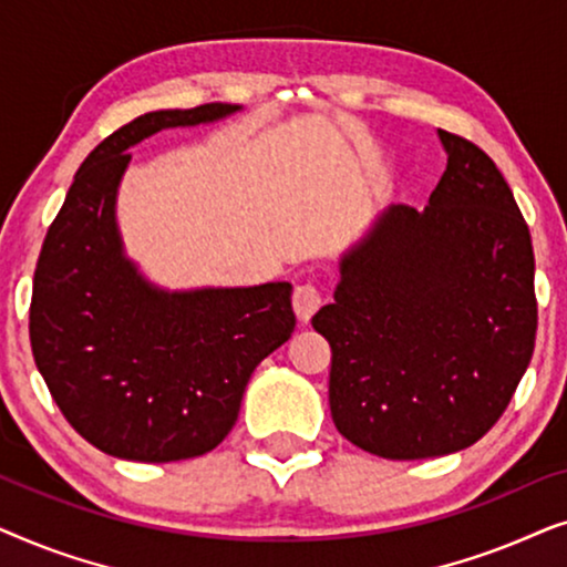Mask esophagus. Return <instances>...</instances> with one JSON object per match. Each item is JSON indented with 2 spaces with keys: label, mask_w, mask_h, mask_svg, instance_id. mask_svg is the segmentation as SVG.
I'll return each instance as SVG.
<instances>
[{
  "label": "esophagus",
  "mask_w": 567,
  "mask_h": 567,
  "mask_svg": "<svg viewBox=\"0 0 567 567\" xmlns=\"http://www.w3.org/2000/svg\"><path fill=\"white\" fill-rule=\"evenodd\" d=\"M320 305H322V293L315 284H299L297 289H293V312H297L301 322L312 320V315L320 309Z\"/></svg>",
  "instance_id": "obj_1"
}]
</instances>
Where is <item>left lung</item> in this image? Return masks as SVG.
<instances>
[{
    "mask_svg": "<svg viewBox=\"0 0 567 567\" xmlns=\"http://www.w3.org/2000/svg\"><path fill=\"white\" fill-rule=\"evenodd\" d=\"M429 206L394 204L340 258L312 317L332 348L336 429L384 460L462 452L508 408L534 353L532 235L487 154L439 128Z\"/></svg>",
    "mask_w": 567,
    "mask_h": 567,
    "instance_id": "left-lung-1",
    "label": "left lung"
}]
</instances>
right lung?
Wrapping results in <instances>:
<instances>
[{
    "instance_id": "right-lung-1",
    "label": "right lung",
    "mask_w": 567,
    "mask_h": 567,
    "mask_svg": "<svg viewBox=\"0 0 567 567\" xmlns=\"http://www.w3.org/2000/svg\"><path fill=\"white\" fill-rule=\"evenodd\" d=\"M243 111H154L100 142L43 239L30 346L51 398L100 452L177 462L212 452L237 421L258 363L291 338V284L167 291L123 250L115 198L131 146L162 128Z\"/></svg>"
}]
</instances>
